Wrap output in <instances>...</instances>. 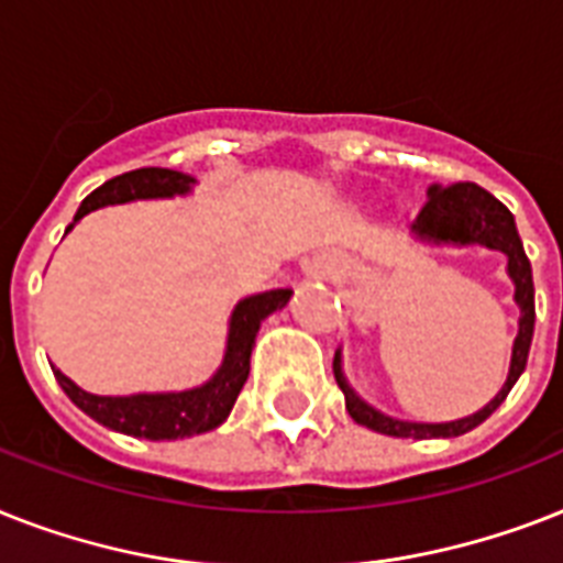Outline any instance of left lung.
I'll list each match as a JSON object with an SVG mask.
<instances>
[{"label":"left lung","instance_id":"left-lung-1","mask_svg":"<svg viewBox=\"0 0 563 563\" xmlns=\"http://www.w3.org/2000/svg\"><path fill=\"white\" fill-rule=\"evenodd\" d=\"M410 231H413L416 240L428 242V245H454V249L483 245L488 251H500L506 257V274L515 283V303L520 309V318L518 335H515V344H511L509 376H506L504 387L497 390V396L488 401L486 408H479L472 416H463V419H451V422H408V419L382 413L369 401L361 399L344 376L341 346L335 350L332 369H335V382L341 393H344L350 416L358 424L369 428V431L401 437V440H451V437H463V433L474 431L477 424L486 422L488 416L504 405L509 390L520 378V373L527 369L529 346H532L534 332L532 266H529L527 251H523V242H520L515 217L509 213V208L504 202H497L495 196L483 190L479 185H474V181H456L451 187H428V202L419 210V217L410 225Z\"/></svg>","mask_w":563,"mask_h":563}]
</instances>
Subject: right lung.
Wrapping results in <instances>:
<instances>
[{"label":"right lung","instance_id":"right-lung-1","mask_svg":"<svg viewBox=\"0 0 563 563\" xmlns=\"http://www.w3.org/2000/svg\"><path fill=\"white\" fill-rule=\"evenodd\" d=\"M196 178L187 173L167 170V167H141V170L123 173V176L109 178L107 185H100L95 194L84 199L77 208L71 228L91 213V210L107 208V205H126L139 202V199H173V196H187L194 190ZM291 300V289H268L257 295L242 297L240 303L231 312L228 321V341L225 355L217 373L199 387H187V390L170 393H132V396H98L84 387H77L68 376H63L57 367L59 387L68 399L75 401L77 408L91 416L95 422L103 428H112L126 437H139V440H185L196 433L213 431L225 422L231 408H234L236 396H240L245 378L251 369V350L257 341L260 323L266 321L268 314Z\"/></svg>","mask_w":563,"mask_h":563}]
</instances>
